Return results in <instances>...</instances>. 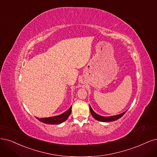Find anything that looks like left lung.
I'll return each instance as SVG.
<instances>
[{
	"label": "left lung",
	"instance_id": "obj_1",
	"mask_svg": "<svg viewBox=\"0 0 157 157\" xmlns=\"http://www.w3.org/2000/svg\"><path fill=\"white\" fill-rule=\"evenodd\" d=\"M89 107H90V113H91L92 117H93V118L94 119H96V120L103 121V122H108V121H113L117 120L118 119L120 118L121 117H123L124 114L127 111H126L124 112L123 113H121V114H117V115L111 116V117H103V116H101V115H99V114H96L93 111V110H92V109L91 108V107L90 105H89Z\"/></svg>",
	"mask_w": 157,
	"mask_h": 157
}]
</instances>
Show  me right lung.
I'll return each instance as SVG.
<instances>
[{
  "mask_svg": "<svg viewBox=\"0 0 157 157\" xmlns=\"http://www.w3.org/2000/svg\"><path fill=\"white\" fill-rule=\"evenodd\" d=\"M71 109H72V105L71 106L67 111L59 115L55 116V117H52L48 118H37L40 121H41L43 123L47 124H59L63 122H64L65 120H67L70 114H71Z\"/></svg>",
  "mask_w": 157,
  "mask_h": 157,
  "instance_id": "right-lung-1",
  "label": "right lung"
}]
</instances>
